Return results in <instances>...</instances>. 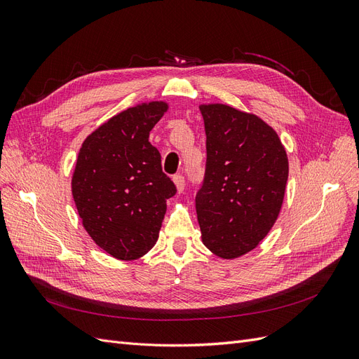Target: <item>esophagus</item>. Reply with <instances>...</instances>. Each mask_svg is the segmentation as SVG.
<instances>
[{"label":"esophagus","mask_w":359,"mask_h":359,"mask_svg":"<svg viewBox=\"0 0 359 359\" xmlns=\"http://www.w3.org/2000/svg\"><path fill=\"white\" fill-rule=\"evenodd\" d=\"M173 182H175V187H177V191L181 193L184 190V186H186V180H184L182 175H180V173H177V175H173Z\"/></svg>","instance_id":"esophagus-1"}]
</instances>
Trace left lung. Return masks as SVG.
<instances>
[{
    "label": "left lung",
    "mask_w": 359,
    "mask_h": 359,
    "mask_svg": "<svg viewBox=\"0 0 359 359\" xmlns=\"http://www.w3.org/2000/svg\"><path fill=\"white\" fill-rule=\"evenodd\" d=\"M206 169L196 194L203 245L226 260L255 250L273 229L289 175L286 149L262 118L224 103L199 104Z\"/></svg>",
    "instance_id": "1"
}]
</instances>
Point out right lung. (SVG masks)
Masks as SVG:
<instances>
[{"instance_id": "1", "label": "right lung", "mask_w": 359, "mask_h": 359, "mask_svg": "<svg viewBox=\"0 0 359 359\" xmlns=\"http://www.w3.org/2000/svg\"><path fill=\"white\" fill-rule=\"evenodd\" d=\"M169 109L163 100L139 103L86 136L72 177V194L91 240L119 260L147 255L158 240L175 186L161 170L149 132Z\"/></svg>"}]
</instances>
